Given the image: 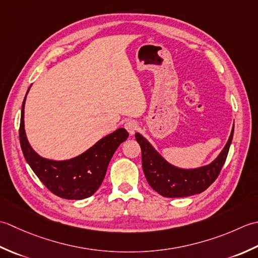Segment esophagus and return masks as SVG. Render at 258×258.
<instances>
[{"label":"esophagus","mask_w":258,"mask_h":258,"mask_svg":"<svg viewBox=\"0 0 258 258\" xmlns=\"http://www.w3.org/2000/svg\"><path fill=\"white\" fill-rule=\"evenodd\" d=\"M124 128L130 135H135L136 131L139 129V124L137 123L135 120H128V121H125L124 123Z\"/></svg>","instance_id":"obj_1"}]
</instances>
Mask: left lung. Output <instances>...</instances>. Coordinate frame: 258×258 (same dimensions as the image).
<instances>
[{
  "instance_id": "8db88e82",
  "label": "left lung",
  "mask_w": 258,
  "mask_h": 258,
  "mask_svg": "<svg viewBox=\"0 0 258 258\" xmlns=\"http://www.w3.org/2000/svg\"><path fill=\"white\" fill-rule=\"evenodd\" d=\"M234 127L225 148L216 160L197 169H179L162 158L140 134H136L137 143L141 148V159L146 179L151 188L164 197L177 198L201 194L216 180L227 158L233 140Z\"/></svg>"
}]
</instances>
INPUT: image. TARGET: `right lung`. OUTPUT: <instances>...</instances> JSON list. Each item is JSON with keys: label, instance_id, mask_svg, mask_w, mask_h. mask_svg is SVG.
I'll list each match as a JSON object with an SVG mask.
<instances>
[{"label": "right lung", "instance_id": "right-lung-1", "mask_svg": "<svg viewBox=\"0 0 258 258\" xmlns=\"http://www.w3.org/2000/svg\"><path fill=\"white\" fill-rule=\"evenodd\" d=\"M25 98L19 130L20 144L25 160L43 185L54 195L64 199H83L92 196L103 181L114 151L128 138L129 134L123 128H119L99 140L82 155L70 160L44 159L31 148L26 139L24 131Z\"/></svg>", "mask_w": 258, "mask_h": 258}]
</instances>
